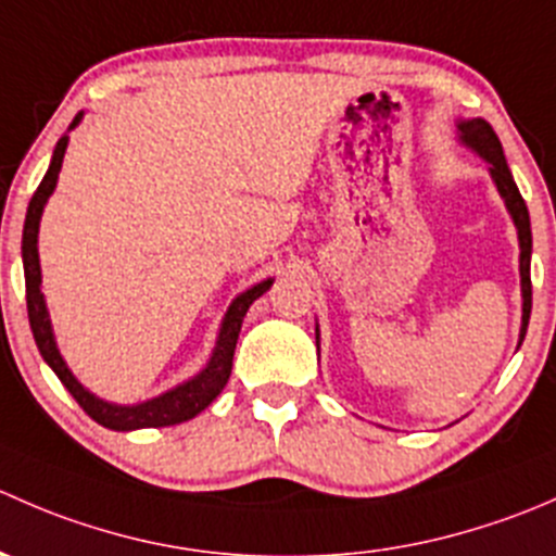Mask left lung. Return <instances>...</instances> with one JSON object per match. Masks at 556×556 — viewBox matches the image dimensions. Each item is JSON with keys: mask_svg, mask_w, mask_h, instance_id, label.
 Segmentation results:
<instances>
[{"mask_svg": "<svg viewBox=\"0 0 556 556\" xmlns=\"http://www.w3.org/2000/svg\"><path fill=\"white\" fill-rule=\"evenodd\" d=\"M457 128H459V139H463L465 144H470L476 153H481L486 161H490L492 179H495L497 190H501V195L506 199L508 212H511L514 223H517L519 247H521V255H519L521 299H525V314H521V339H525L527 323H530V309H532V282H530L532 231H530V215H527V204H525V199H521L511 172H508L506 155H503V144H501V139H497V134L492 131L490 123L481 121V117H476V121L459 123Z\"/></svg>", "mask_w": 556, "mask_h": 556, "instance_id": "8db88e82", "label": "left lung"}]
</instances>
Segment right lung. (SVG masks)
Here are the masks:
<instances>
[{"label":"right lung","instance_id":"1","mask_svg":"<svg viewBox=\"0 0 556 556\" xmlns=\"http://www.w3.org/2000/svg\"><path fill=\"white\" fill-rule=\"evenodd\" d=\"M77 123H80V115L72 121V126H77ZM66 139L70 137L59 139V144H55L53 150V161H50V169L42 177V182H39L35 195H31L29 210H26V223H24V244H21V252H24V274H26V309H29V325H31V333H35L39 355H42L45 363L53 368L55 377L61 379V384L72 392V397L80 403L83 412H86L91 419H97L99 425H104V428L110 430L166 428V425H179L185 422V419H193L195 414L204 412V408L220 395L223 387H226L228 377H231L233 350H237V339H239V330H242L244 314L252 306V301L261 299L274 282L271 279H266V282L255 285V288L247 290V293H242L237 301H233L231 309L226 314V319H223L220 339H217L215 352H212L210 366H206L199 377L174 387V390L153 397V401L137 403V406H112V403L99 401L97 395H91L86 387L72 377L66 363L61 361L59 350H55L53 330H50L48 309H45L42 290H39V282H42V277H39V255H37L39 215H42L45 201H48V195L53 193L55 179H59Z\"/></svg>","mask_w":556,"mask_h":556}]
</instances>
